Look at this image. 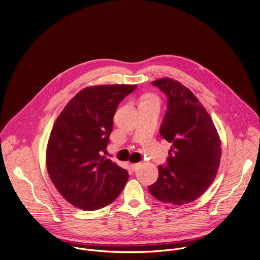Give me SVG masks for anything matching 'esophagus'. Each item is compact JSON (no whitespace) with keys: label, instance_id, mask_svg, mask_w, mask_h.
I'll use <instances>...</instances> for the list:
<instances>
[{"label":"esophagus","instance_id":"34e87169","mask_svg":"<svg viewBox=\"0 0 260 260\" xmlns=\"http://www.w3.org/2000/svg\"><path fill=\"white\" fill-rule=\"evenodd\" d=\"M139 167H140V164H139V162H138V164H131V169H132L133 171H136Z\"/></svg>","mask_w":260,"mask_h":260}]
</instances>
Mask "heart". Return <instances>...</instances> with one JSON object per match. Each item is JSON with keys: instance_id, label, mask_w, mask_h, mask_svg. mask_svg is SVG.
<instances>
[{"instance_id": "heart-1", "label": "heart", "mask_w": 260, "mask_h": 260, "mask_svg": "<svg viewBox=\"0 0 260 260\" xmlns=\"http://www.w3.org/2000/svg\"><path fill=\"white\" fill-rule=\"evenodd\" d=\"M147 100H153V98H147L145 101H147Z\"/></svg>"}]
</instances>
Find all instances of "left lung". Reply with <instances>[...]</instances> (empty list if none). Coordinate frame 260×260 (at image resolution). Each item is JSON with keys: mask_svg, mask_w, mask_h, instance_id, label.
<instances>
[{"mask_svg": "<svg viewBox=\"0 0 260 260\" xmlns=\"http://www.w3.org/2000/svg\"><path fill=\"white\" fill-rule=\"evenodd\" d=\"M151 83L167 95L159 134L172 146L149 192L162 203L188 204L199 199L216 177L220 139L209 113L187 87L170 78Z\"/></svg>", "mask_w": 260, "mask_h": 260, "instance_id": "obj_1", "label": "left lung"}]
</instances>
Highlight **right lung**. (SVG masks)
I'll use <instances>...</instances> for the list:
<instances>
[{
	"label": "right lung",
	"instance_id": "add662e5",
	"mask_svg": "<svg viewBox=\"0 0 260 260\" xmlns=\"http://www.w3.org/2000/svg\"><path fill=\"white\" fill-rule=\"evenodd\" d=\"M137 85H99L79 91L63 108L50 133L47 171L59 193L85 211L116 200L128 179L126 170L105 159L119 103Z\"/></svg>",
	"mask_w": 260,
	"mask_h": 260
}]
</instances>
